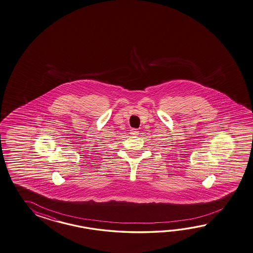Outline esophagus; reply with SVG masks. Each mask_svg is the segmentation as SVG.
I'll return each mask as SVG.
<instances>
[{
    "label": "esophagus",
    "mask_w": 253,
    "mask_h": 253,
    "mask_svg": "<svg viewBox=\"0 0 253 253\" xmlns=\"http://www.w3.org/2000/svg\"><path fill=\"white\" fill-rule=\"evenodd\" d=\"M130 134H132V135H137V134H139V130L136 129H130Z\"/></svg>",
    "instance_id": "obj_1"
}]
</instances>
